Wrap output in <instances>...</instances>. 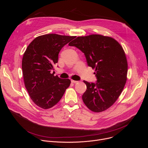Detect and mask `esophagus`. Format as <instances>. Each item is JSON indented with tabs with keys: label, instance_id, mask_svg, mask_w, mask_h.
<instances>
[{
	"label": "esophagus",
	"instance_id": "34e87169",
	"mask_svg": "<svg viewBox=\"0 0 148 148\" xmlns=\"http://www.w3.org/2000/svg\"><path fill=\"white\" fill-rule=\"evenodd\" d=\"M78 81H75V80H73V79H71V82L72 83H74V84H75V83H77Z\"/></svg>",
	"mask_w": 148,
	"mask_h": 148
}]
</instances>
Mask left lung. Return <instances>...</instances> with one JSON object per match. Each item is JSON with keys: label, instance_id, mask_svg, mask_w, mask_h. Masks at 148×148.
<instances>
[{"label": "left lung", "instance_id": "8db88e82", "mask_svg": "<svg viewBox=\"0 0 148 148\" xmlns=\"http://www.w3.org/2000/svg\"><path fill=\"white\" fill-rule=\"evenodd\" d=\"M69 45L84 53L88 66L95 69L97 83L84 81L87 86L84 103L95 112L107 110L117 100L127 79L128 62L122 47L112 37L100 34L77 37Z\"/></svg>", "mask_w": 148, "mask_h": 148}]
</instances>
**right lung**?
Returning a JSON list of instances; mask_svg holds the SVG:
<instances>
[{
    "label": "right lung",
    "instance_id": "obj_1",
    "mask_svg": "<svg viewBox=\"0 0 148 148\" xmlns=\"http://www.w3.org/2000/svg\"><path fill=\"white\" fill-rule=\"evenodd\" d=\"M75 37L57 34L40 36L24 53L22 67L25 87L38 107L45 110L53 107L70 86V79L54 76L51 71L61 49Z\"/></svg>",
    "mask_w": 148,
    "mask_h": 148
}]
</instances>
